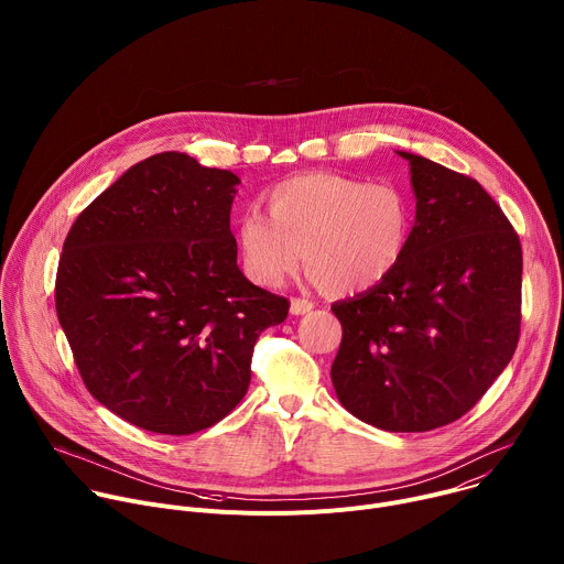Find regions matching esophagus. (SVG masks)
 Here are the masks:
<instances>
[{"label":"esophagus","instance_id":"esophagus-1","mask_svg":"<svg viewBox=\"0 0 564 564\" xmlns=\"http://www.w3.org/2000/svg\"><path fill=\"white\" fill-rule=\"evenodd\" d=\"M312 307H314V303L307 301V299H292V301H290V312H292L294 316L307 314Z\"/></svg>","mask_w":564,"mask_h":564}]
</instances>
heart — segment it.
I'll return each instance as SVG.
<instances>
[{"label": "heart", "instance_id": "heart-1", "mask_svg": "<svg viewBox=\"0 0 564 564\" xmlns=\"http://www.w3.org/2000/svg\"><path fill=\"white\" fill-rule=\"evenodd\" d=\"M413 200L404 187L341 174H303L270 189L268 216L250 209L236 223L246 274L276 288L301 259L330 294L379 285L406 257Z\"/></svg>", "mask_w": 564, "mask_h": 564}]
</instances>
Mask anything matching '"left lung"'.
I'll return each mask as SVG.
<instances>
[{
    "label": "left lung",
    "mask_w": 564,
    "mask_h": 564,
    "mask_svg": "<svg viewBox=\"0 0 564 564\" xmlns=\"http://www.w3.org/2000/svg\"><path fill=\"white\" fill-rule=\"evenodd\" d=\"M409 160L415 225L379 285L333 303L344 337L330 377L341 406L390 433L468 413L520 337L522 248L498 203L468 176Z\"/></svg>",
    "instance_id": "left-lung-1"
}]
</instances>
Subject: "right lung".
Masks as SVG:
<instances>
[{
    "instance_id": "right-lung-1",
    "label": "right lung",
    "mask_w": 564,
    "mask_h": 564,
    "mask_svg": "<svg viewBox=\"0 0 564 564\" xmlns=\"http://www.w3.org/2000/svg\"><path fill=\"white\" fill-rule=\"evenodd\" d=\"M238 183L187 153H155L64 240L59 326L89 392L138 429L192 435L220 422L248 392L259 335L288 316V299L238 270Z\"/></svg>"
}]
</instances>
